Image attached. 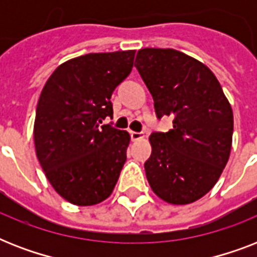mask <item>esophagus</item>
Segmentation results:
<instances>
[{
	"label": "esophagus",
	"mask_w": 257,
	"mask_h": 257,
	"mask_svg": "<svg viewBox=\"0 0 257 257\" xmlns=\"http://www.w3.org/2000/svg\"><path fill=\"white\" fill-rule=\"evenodd\" d=\"M143 133L140 132H133V131H131V139H132V141H137V140H141L143 139Z\"/></svg>",
	"instance_id": "34e87169"
}]
</instances>
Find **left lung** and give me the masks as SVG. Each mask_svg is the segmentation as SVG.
<instances>
[{"instance_id": "obj_1", "label": "left lung", "mask_w": 257, "mask_h": 257, "mask_svg": "<svg viewBox=\"0 0 257 257\" xmlns=\"http://www.w3.org/2000/svg\"><path fill=\"white\" fill-rule=\"evenodd\" d=\"M135 66L148 86L159 117L173 129L149 137L145 173L161 200L185 205L215 187L229 159L233 113L220 82L199 60L175 49L144 48Z\"/></svg>"}]
</instances>
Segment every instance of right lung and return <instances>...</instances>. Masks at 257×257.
<instances>
[{
	"instance_id": "1",
	"label": "right lung",
	"mask_w": 257,
	"mask_h": 257,
	"mask_svg": "<svg viewBox=\"0 0 257 257\" xmlns=\"http://www.w3.org/2000/svg\"><path fill=\"white\" fill-rule=\"evenodd\" d=\"M136 50L89 53L57 66L38 100L36 155L54 191L88 207L112 195L131 136L109 124L113 90L128 77Z\"/></svg>"
}]
</instances>
